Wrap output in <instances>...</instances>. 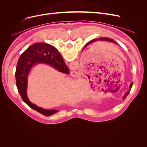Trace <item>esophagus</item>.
<instances>
[{"label":"esophagus","mask_w":147,"mask_h":147,"mask_svg":"<svg viewBox=\"0 0 147 147\" xmlns=\"http://www.w3.org/2000/svg\"><path fill=\"white\" fill-rule=\"evenodd\" d=\"M71 75H72V77H76L78 75V72L76 70H73V71H72V72H71Z\"/></svg>","instance_id":"34e87169"}]
</instances>
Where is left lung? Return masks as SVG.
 Wrapping results in <instances>:
<instances>
[{"mask_svg":"<svg viewBox=\"0 0 147 147\" xmlns=\"http://www.w3.org/2000/svg\"><path fill=\"white\" fill-rule=\"evenodd\" d=\"M97 41H104V42L105 41V42H112V43H114L118 44L116 42L114 41L113 39L109 38H105V37H101V38H96V39H93V40H91V41H90L89 42H88V43L86 44V45H85V47H87L88 45H90L91 43H93V42H97ZM132 86V83H131L129 90V91H128L127 92H126L125 94H124V96H123L124 99H125L126 97H127V96L129 94V92H130V91H131V89Z\"/></svg>","mask_w":147,"mask_h":147,"instance_id":"8db88e82","label":"left lung"}]
</instances>
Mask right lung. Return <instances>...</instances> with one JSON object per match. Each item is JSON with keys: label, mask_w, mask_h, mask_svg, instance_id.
I'll return each mask as SVG.
<instances>
[{"label": "right lung", "mask_w": 147, "mask_h": 147, "mask_svg": "<svg viewBox=\"0 0 147 147\" xmlns=\"http://www.w3.org/2000/svg\"><path fill=\"white\" fill-rule=\"evenodd\" d=\"M42 63L50 65L59 72L69 74V70L59 51L50 44L40 42L30 46L21 55L16 65V83L18 90L25 103L40 113L49 117L58 110L39 107L31 103L27 96L28 75L32 67L36 64Z\"/></svg>", "instance_id": "obj_1"}]
</instances>
